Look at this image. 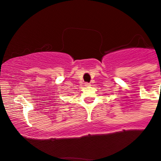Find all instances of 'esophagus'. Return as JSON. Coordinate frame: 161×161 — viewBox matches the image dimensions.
<instances>
[{"label":"esophagus","mask_w":161,"mask_h":161,"mask_svg":"<svg viewBox=\"0 0 161 161\" xmlns=\"http://www.w3.org/2000/svg\"><path fill=\"white\" fill-rule=\"evenodd\" d=\"M85 86H91V85H90V83H89V82H86Z\"/></svg>","instance_id":"1"}]
</instances>
